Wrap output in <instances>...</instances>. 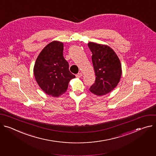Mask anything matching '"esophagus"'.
Segmentation results:
<instances>
[{
	"label": "esophagus",
	"instance_id": "1",
	"mask_svg": "<svg viewBox=\"0 0 156 156\" xmlns=\"http://www.w3.org/2000/svg\"><path fill=\"white\" fill-rule=\"evenodd\" d=\"M82 75H83V74H82L81 73H78V74L76 75V76L77 78H81V77L82 76Z\"/></svg>",
	"mask_w": 156,
	"mask_h": 156
}]
</instances>
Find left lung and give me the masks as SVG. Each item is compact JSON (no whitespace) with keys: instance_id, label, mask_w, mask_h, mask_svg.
I'll use <instances>...</instances> for the list:
<instances>
[{"instance_id":"left-lung-1","label":"left lung","mask_w":156,"mask_h":156,"mask_svg":"<svg viewBox=\"0 0 156 156\" xmlns=\"http://www.w3.org/2000/svg\"><path fill=\"white\" fill-rule=\"evenodd\" d=\"M96 80L90 91L98 96L106 94L118 84L122 73L121 65L117 55L107 45L90 42Z\"/></svg>"}]
</instances>
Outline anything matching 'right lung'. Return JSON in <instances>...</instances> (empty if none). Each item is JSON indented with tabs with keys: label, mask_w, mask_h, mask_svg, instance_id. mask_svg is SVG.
Wrapping results in <instances>:
<instances>
[{
	"label": "right lung",
	"mask_w": 156,
	"mask_h": 156,
	"mask_svg": "<svg viewBox=\"0 0 156 156\" xmlns=\"http://www.w3.org/2000/svg\"><path fill=\"white\" fill-rule=\"evenodd\" d=\"M63 44L53 41L40 52L35 63V80L45 93L58 97L65 93L69 81L75 76L69 72V64L63 57Z\"/></svg>",
	"instance_id": "add662e5"
}]
</instances>
